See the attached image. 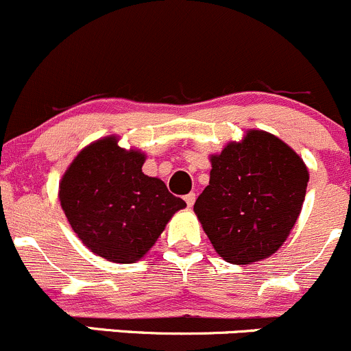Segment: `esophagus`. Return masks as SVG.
<instances>
[{"label": "esophagus", "instance_id": "obj_1", "mask_svg": "<svg viewBox=\"0 0 351 351\" xmlns=\"http://www.w3.org/2000/svg\"><path fill=\"white\" fill-rule=\"evenodd\" d=\"M184 201H186V204L187 206H193L194 204V201H196V194L194 193H189V194H186V196H184Z\"/></svg>", "mask_w": 351, "mask_h": 351}]
</instances>
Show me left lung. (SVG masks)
Instances as JSON below:
<instances>
[{
  "label": "left lung",
  "instance_id": "left-lung-1",
  "mask_svg": "<svg viewBox=\"0 0 351 351\" xmlns=\"http://www.w3.org/2000/svg\"><path fill=\"white\" fill-rule=\"evenodd\" d=\"M210 162V184L194 213L217 254L232 265L275 254L305 199L308 171L300 155L275 134L249 130Z\"/></svg>",
  "mask_w": 351,
  "mask_h": 351
}]
</instances>
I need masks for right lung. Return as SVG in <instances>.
I'll list each match as a JSON object with an SVG mask.
<instances>
[{
	"mask_svg": "<svg viewBox=\"0 0 351 351\" xmlns=\"http://www.w3.org/2000/svg\"><path fill=\"white\" fill-rule=\"evenodd\" d=\"M147 155L121 148L119 136L86 145L59 182L61 208L80 241L107 261L130 265L154 247L186 206L164 180L143 174Z\"/></svg>",
	"mask_w": 351,
	"mask_h": 351,
	"instance_id": "right-lung-1",
	"label": "right lung"
}]
</instances>
